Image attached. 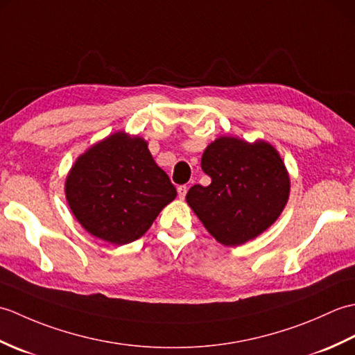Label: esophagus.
I'll return each mask as SVG.
<instances>
[{
    "label": "esophagus",
    "mask_w": 355,
    "mask_h": 355,
    "mask_svg": "<svg viewBox=\"0 0 355 355\" xmlns=\"http://www.w3.org/2000/svg\"><path fill=\"white\" fill-rule=\"evenodd\" d=\"M177 192H178V197H180V198H184L186 193H187V186H186V184L178 186V187H177Z\"/></svg>",
    "instance_id": "34e87169"
}]
</instances>
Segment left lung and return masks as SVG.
Returning <instances> with one entry per match:
<instances>
[{"label":"left lung","instance_id":"obj_1","mask_svg":"<svg viewBox=\"0 0 355 355\" xmlns=\"http://www.w3.org/2000/svg\"><path fill=\"white\" fill-rule=\"evenodd\" d=\"M201 169L212 182L192 186L186 201L224 245H241L259 236L288 201V171L268 141L216 139L202 153Z\"/></svg>","mask_w":355,"mask_h":355}]
</instances>
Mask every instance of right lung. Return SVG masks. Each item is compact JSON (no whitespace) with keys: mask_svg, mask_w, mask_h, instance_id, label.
I'll return each instance as SVG.
<instances>
[{"mask_svg":"<svg viewBox=\"0 0 355 355\" xmlns=\"http://www.w3.org/2000/svg\"><path fill=\"white\" fill-rule=\"evenodd\" d=\"M177 191L140 135L117 131L76 158L65 198L89 235L123 245L145 235Z\"/></svg>","mask_w":355,"mask_h":355,"instance_id":"obj_1","label":"right lung"}]
</instances>
